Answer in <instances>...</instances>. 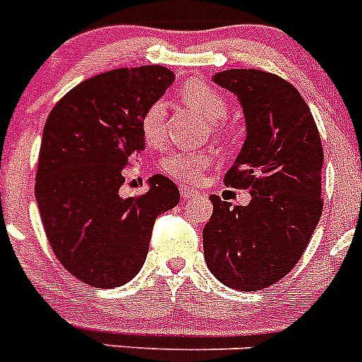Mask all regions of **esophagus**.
Segmentation results:
<instances>
[{"label": "esophagus", "mask_w": 362, "mask_h": 362, "mask_svg": "<svg viewBox=\"0 0 362 362\" xmlns=\"http://www.w3.org/2000/svg\"><path fill=\"white\" fill-rule=\"evenodd\" d=\"M199 194H197L194 188H187V187H181V197L183 199H194V197H197Z\"/></svg>", "instance_id": "obj_1"}]
</instances>
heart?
<instances>
[{
    "label": "heart",
    "mask_w": 362,
    "mask_h": 362,
    "mask_svg": "<svg viewBox=\"0 0 362 362\" xmlns=\"http://www.w3.org/2000/svg\"><path fill=\"white\" fill-rule=\"evenodd\" d=\"M183 99L194 110L203 114L210 123H219L228 114L225 95L214 90L203 81H188L181 90ZM166 112L165 99H156L141 117V136L148 146L158 148L166 139ZM212 165L210 153L175 152L163 159V170L170 179L181 185H197L203 179L204 170Z\"/></svg>",
    "instance_id": "heart-1"
}]
</instances>
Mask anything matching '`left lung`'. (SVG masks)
I'll list each match as a JSON object with an SVG mask.
<instances>
[{
	"label": "left lung",
	"mask_w": 362,
	"mask_h": 362,
	"mask_svg": "<svg viewBox=\"0 0 362 362\" xmlns=\"http://www.w3.org/2000/svg\"><path fill=\"white\" fill-rule=\"evenodd\" d=\"M212 81L238 98L246 137L225 183L250 203L210 196L203 228L206 267L230 288L254 292L283 279L308 246L322 212V145L308 105L276 74L230 69Z\"/></svg>",
	"instance_id": "left-lung-1"
}]
</instances>
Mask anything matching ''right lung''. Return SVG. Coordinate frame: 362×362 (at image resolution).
Returning <instances> with one entry per match:
<instances>
[{
  "label": "right lung",
  "mask_w": 362,
  "mask_h": 362,
  "mask_svg": "<svg viewBox=\"0 0 362 362\" xmlns=\"http://www.w3.org/2000/svg\"><path fill=\"white\" fill-rule=\"evenodd\" d=\"M166 66L99 74L74 86L47 117L36 199L59 263L83 283L116 288L137 276L153 221L179 203L174 181L148 179L139 197L119 196L123 170L145 150L141 117L174 81Z\"/></svg>",
  "instance_id": "1"
}]
</instances>
